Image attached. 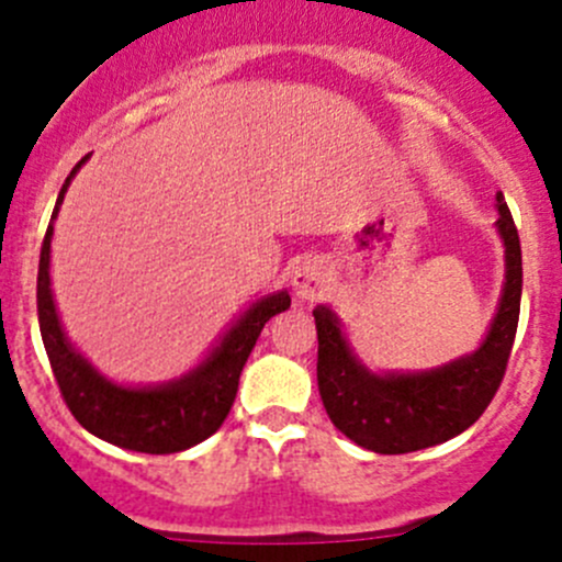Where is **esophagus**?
<instances>
[{
	"instance_id": "34e87169",
	"label": "esophagus",
	"mask_w": 562,
	"mask_h": 562,
	"mask_svg": "<svg viewBox=\"0 0 562 562\" xmlns=\"http://www.w3.org/2000/svg\"><path fill=\"white\" fill-rule=\"evenodd\" d=\"M328 271L321 260L307 258L293 269L291 288L299 299H321L328 291Z\"/></svg>"
}]
</instances>
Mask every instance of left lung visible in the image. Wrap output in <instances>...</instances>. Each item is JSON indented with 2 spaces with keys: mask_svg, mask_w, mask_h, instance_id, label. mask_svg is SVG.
Returning a JSON list of instances; mask_svg holds the SVG:
<instances>
[{
  "mask_svg": "<svg viewBox=\"0 0 562 562\" xmlns=\"http://www.w3.org/2000/svg\"><path fill=\"white\" fill-rule=\"evenodd\" d=\"M497 234L506 247V282L479 348L424 372H372L356 359L342 323L326 304L317 326V389L334 427L375 454H407L446 443L479 422L506 375L522 302V247L497 192Z\"/></svg>",
  "mask_w": 562,
  "mask_h": 562,
  "instance_id": "1",
  "label": "left lung"
}]
</instances>
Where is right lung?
Listing matches in <instances>:
<instances>
[{
	"label": "right lung",
	"mask_w": 562,
	"mask_h": 562,
	"mask_svg": "<svg viewBox=\"0 0 562 562\" xmlns=\"http://www.w3.org/2000/svg\"><path fill=\"white\" fill-rule=\"evenodd\" d=\"M89 160V155L72 168L56 198L50 225L40 249L37 271V315L45 353L59 383L67 407L87 432L105 443L140 454H176L198 446L223 427L225 416L236 400L239 375L245 370L255 339L263 331L266 321L291 307L288 291L269 293L258 299L231 323L220 342L209 350L206 359L181 378L160 386H122L108 381L103 372L67 339L50 291V239L54 220L59 214L65 192L72 176Z\"/></svg>",
	"instance_id": "1"
}]
</instances>
